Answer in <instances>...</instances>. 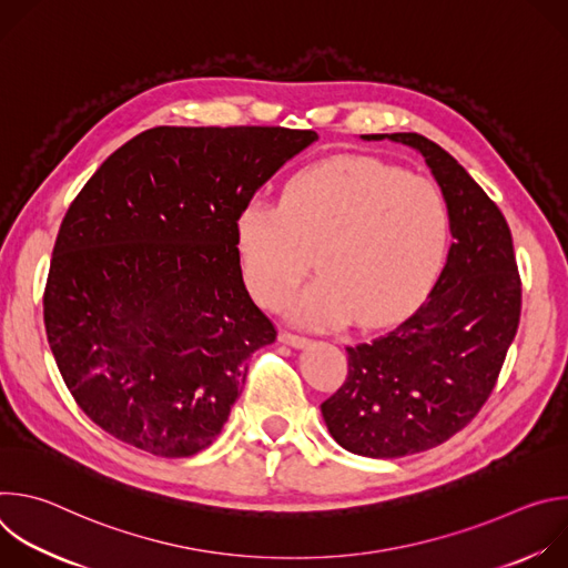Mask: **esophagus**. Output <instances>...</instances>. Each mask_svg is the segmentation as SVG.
Listing matches in <instances>:
<instances>
[{
    "mask_svg": "<svg viewBox=\"0 0 568 568\" xmlns=\"http://www.w3.org/2000/svg\"><path fill=\"white\" fill-rule=\"evenodd\" d=\"M278 339H281L283 344L292 346V348H303V346H307V344H310V339H307V337L296 335V333H290V331H281Z\"/></svg>",
    "mask_w": 568,
    "mask_h": 568,
    "instance_id": "esophagus-1",
    "label": "esophagus"
}]
</instances>
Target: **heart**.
<instances>
[{
    "label": "heart",
    "mask_w": 568,
    "mask_h": 568,
    "mask_svg": "<svg viewBox=\"0 0 568 568\" xmlns=\"http://www.w3.org/2000/svg\"><path fill=\"white\" fill-rule=\"evenodd\" d=\"M447 245L440 189L371 156L303 169L278 206L252 200L235 220L242 276L267 307L298 287L316 254L318 278L290 305L312 326H337L353 314L364 326L390 321L429 287Z\"/></svg>",
    "instance_id": "b5f03b06"
}]
</instances>
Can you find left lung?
Returning <instances> with one entry per match:
<instances>
[{
	"label": "left lung",
	"mask_w": 568,
	"mask_h": 568,
	"mask_svg": "<svg viewBox=\"0 0 568 568\" xmlns=\"http://www.w3.org/2000/svg\"><path fill=\"white\" fill-rule=\"evenodd\" d=\"M386 136L425 156L454 242L425 303L397 328L348 346V375L321 404L331 436L368 458L432 449L471 423L499 379L521 314L513 233L499 206L438 143L416 132Z\"/></svg>",
	"instance_id": "left-lung-1"
}]
</instances>
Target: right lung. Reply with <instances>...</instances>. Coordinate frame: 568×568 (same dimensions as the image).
Returning <instances> with one entry per match:
<instances>
[{
    "label": "right lung",
    "instance_id": "obj_1",
    "mask_svg": "<svg viewBox=\"0 0 568 568\" xmlns=\"http://www.w3.org/2000/svg\"><path fill=\"white\" fill-rule=\"evenodd\" d=\"M316 139L161 125L75 195L53 245L44 328L69 393L103 432L166 458L217 438L250 357L276 342L242 281L235 220Z\"/></svg>",
    "mask_w": 568,
    "mask_h": 568
}]
</instances>
